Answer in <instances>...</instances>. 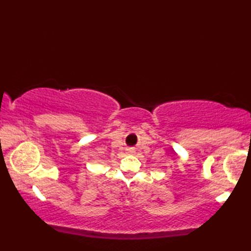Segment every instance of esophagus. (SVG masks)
<instances>
[{
	"mask_svg": "<svg viewBox=\"0 0 251 251\" xmlns=\"http://www.w3.org/2000/svg\"><path fill=\"white\" fill-rule=\"evenodd\" d=\"M134 150H135L134 148H129V149H128V152H129V153H134Z\"/></svg>",
	"mask_w": 251,
	"mask_h": 251,
	"instance_id": "esophagus-1",
	"label": "esophagus"
}]
</instances>
